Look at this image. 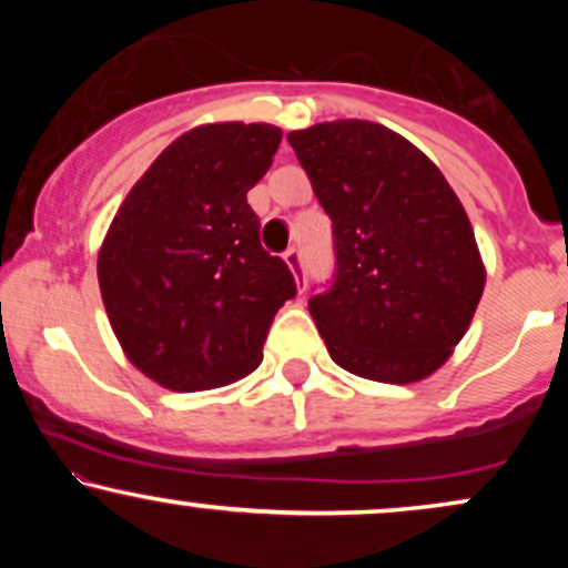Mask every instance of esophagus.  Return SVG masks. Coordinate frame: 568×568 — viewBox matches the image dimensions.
I'll return each mask as SVG.
<instances>
[{
  "mask_svg": "<svg viewBox=\"0 0 568 568\" xmlns=\"http://www.w3.org/2000/svg\"><path fill=\"white\" fill-rule=\"evenodd\" d=\"M285 264L291 266V272L302 280V288H304V258H302V251L298 247H288L285 251Z\"/></svg>",
  "mask_w": 568,
  "mask_h": 568,
  "instance_id": "obj_1",
  "label": "esophagus"
}]
</instances>
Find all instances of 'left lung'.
<instances>
[{
    "instance_id": "obj_1",
    "label": "left lung",
    "mask_w": 568,
    "mask_h": 568,
    "mask_svg": "<svg viewBox=\"0 0 568 568\" xmlns=\"http://www.w3.org/2000/svg\"><path fill=\"white\" fill-rule=\"evenodd\" d=\"M288 143L334 230V277L310 298L331 357L363 379H425L465 336L486 283L459 197L376 122H323Z\"/></svg>"
}]
</instances>
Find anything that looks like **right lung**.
Here are the masks:
<instances>
[{
    "label": "right lung",
    "mask_w": 568,
    "mask_h": 568,
    "mask_svg": "<svg viewBox=\"0 0 568 568\" xmlns=\"http://www.w3.org/2000/svg\"><path fill=\"white\" fill-rule=\"evenodd\" d=\"M280 128L219 122L175 139L109 226L98 285L122 349L175 393L232 384L262 363L291 266L264 251L247 192L270 171Z\"/></svg>",
    "instance_id": "right-lung-1"
}]
</instances>
